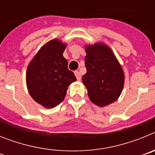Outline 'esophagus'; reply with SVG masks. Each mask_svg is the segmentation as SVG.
Returning a JSON list of instances; mask_svg holds the SVG:
<instances>
[{
	"mask_svg": "<svg viewBox=\"0 0 155 155\" xmlns=\"http://www.w3.org/2000/svg\"><path fill=\"white\" fill-rule=\"evenodd\" d=\"M74 74H75V76H76L77 80H78V81H80L81 79V74H80V72H79V71H75Z\"/></svg>",
	"mask_w": 155,
	"mask_h": 155,
	"instance_id": "34e87169",
	"label": "esophagus"
}]
</instances>
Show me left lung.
I'll use <instances>...</instances> for the list:
<instances>
[{
  "label": "left lung",
  "instance_id": "obj_1",
  "mask_svg": "<svg viewBox=\"0 0 155 155\" xmlns=\"http://www.w3.org/2000/svg\"><path fill=\"white\" fill-rule=\"evenodd\" d=\"M84 59L87 72L82 82L90 100L102 107L115 102L124 87V74L109 46L102 43L86 46Z\"/></svg>",
  "mask_w": 155,
  "mask_h": 155
}]
</instances>
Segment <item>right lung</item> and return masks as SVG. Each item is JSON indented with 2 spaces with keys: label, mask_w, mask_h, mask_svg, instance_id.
Segmentation results:
<instances>
[{
  "label": "right lung",
  "mask_w": 155,
  "mask_h": 155,
  "mask_svg": "<svg viewBox=\"0 0 155 155\" xmlns=\"http://www.w3.org/2000/svg\"><path fill=\"white\" fill-rule=\"evenodd\" d=\"M66 44L53 39L41 48L28 64L26 83L35 102L46 108H53L66 96L68 87L76 81L63 56Z\"/></svg>",
  "instance_id": "obj_1"
}]
</instances>
